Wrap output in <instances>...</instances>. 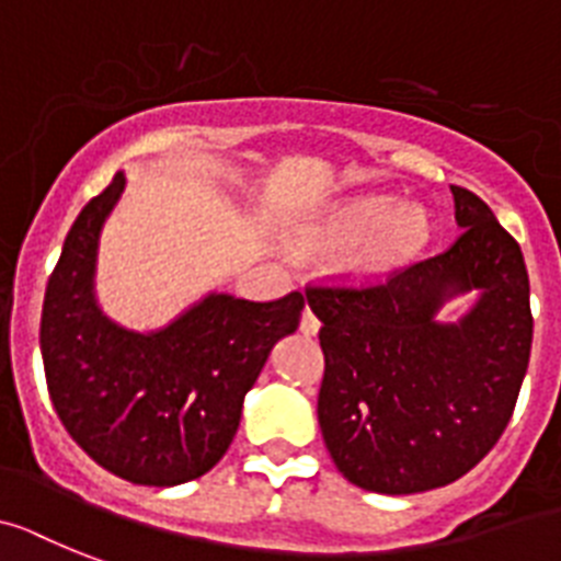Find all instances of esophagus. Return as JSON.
<instances>
[{
    "label": "esophagus",
    "instance_id": "esophagus-1",
    "mask_svg": "<svg viewBox=\"0 0 561 561\" xmlns=\"http://www.w3.org/2000/svg\"><path fill=\"white\" fill-rule=\"evenodd\" d=\"M302 333L305 336H313V333H319V317L310 308H305V313H302Z\"/></svg>",
    "mask_w": 561,
    "mask_h": 561
}]
</instances>
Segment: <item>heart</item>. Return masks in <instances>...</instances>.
<instances>
[{
	"label": "heart",
	"mask_w": 561,
	"mask_h": 561,
	"mask_svg": "<svg viewBox=\"0 0 561 561\" xmlns=\"http://www.w3.org/2000/svg\"><path fill=\"white\" fill-rule=\"evenodd\" d=\"M427 239V216L419 205H402L393 196H356L342 202L317 228V242L353 244L362 251L353 259L356 273H382L411 256Z\"/></svg>",
	"instance_id": "obj_1"
}]
</instances>
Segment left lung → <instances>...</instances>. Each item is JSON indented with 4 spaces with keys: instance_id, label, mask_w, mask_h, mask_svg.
I'll list each match as a JSON object with an SVG mask.
<instances>
[{
    "instance_id": "1",
    "label": "left lung",
    "mask_w": 561,
    "mask_h": 561,
    "mask_svg": "<svg viewBox=\"0 0 561 561\" xmlns=\"http://www.w3.org/2000/svg\"><path fill=\"white\" fill-rule=\"evenodd\" d=\"M459 239L365 288L310 285L322 322L319 427L339 473L404 496L456 482L507 427L528 370L534 317L519 242L477 193L450 185ZM480 290L456 325L450 295Z\"/></svg>"
}]
</instances>
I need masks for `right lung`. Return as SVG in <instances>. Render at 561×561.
Returning <instances> with one entry per match:
<instances>
[{"instance_id":"1","label":"right lung","mask_w":561,"mask_h":561,"mask_svg":"<svg viewBox=\"0 0 561 561\" xmlns=\"http://www.w3.org/2000/svg\"><path fill=\"white\" fill-rule=\"evenodd\" d=\"M122 191L116 173L65 239L42 305V362L65 431L93 462L171 488L208 473L230 448L244 393L271 347L299 328L305 296L210 294L162 331H125L93 296L99 233Z\"/></svg>"}]
</instances>
